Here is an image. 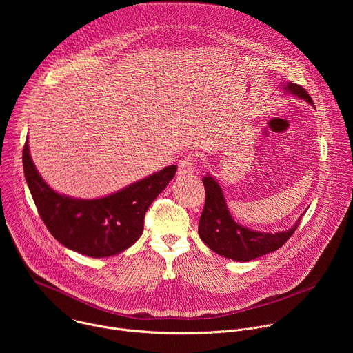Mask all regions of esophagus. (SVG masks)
I'll return each instance as SVG.
<instances>
[{"label": "esophagus", "mask_w": 353, "mask_h": 353, "mask_svg": "<svg viewBox=\"0 0 353 353\" xmlns=\"http://www.w3.org/2000/svg\"><path fill=\"white\" fill-rule=\"evenodd\" d=\"M194 173L192 157H184L179 163V176H191Z\"/></svg>", "instance_id": "esophagus-1"}]
</instances>
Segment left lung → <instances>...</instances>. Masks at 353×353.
<instances>
[{
    "label": "left lung",
    "instance_id": "8db88e82",
    "mask_svg": "<svg viewBox=\"0 0 353 353\" xmlns=\"http://www.w3.org/2000/svg\"><path fill=\"white\" fill-rule=\"evenodd\" d=\"M285 93H290L314 106L310 94L300 85L286 82L282 85ZM205 185V207L198 222V234L216 254L234 261H251L281 248L294 233L301 216L283 232L268 233L248 229L236 222L228 208L222 187L212 174L203 177Z\"/></svg>",
    "mask_w": 353,
    "mask_h": 353
}]
</instances>
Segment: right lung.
<instances>
[{"instance_id":"1","label":"right lung","mask_w":353,"mask_h":353,"mask_svg":"<svg viewBox=\"0 0 353 353\" xmlns=\"http://www.w3.org/2000/svg\"><path fill=\"white\" fill-rule=\"evenodd\" d=\"M22 162L36 208L50 233L64 247L92 259L120 254L141 237L145 212L177 170L170 165L113 194L83 199L60 194L43 180L28 141Z\"/></svg>"}]
</instances>
